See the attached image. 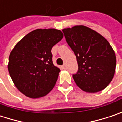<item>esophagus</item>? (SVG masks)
Segmentation results:
<instances>
[{
    "label": "esophagus",
    "mask_w": 122,
    "mask_h": 122,
    "mask_svg": "<svg viewBox=\"0 0 122 122\" xmlns=\"http://www.w3.org/2000/svg\"><path fill=\"white\" fill-rule=\"evenodd\" d=\"M62 68H63L64 70H66V69H67V65H66V63H64V64L62 66Z\"/></svg>",
    "instance_id": "34e87169"
}]
</instances>
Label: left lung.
<instances>
[{"mask_svg": "<svg viewBox=\"0 0 122 122\" xmlns=\"http://www.w3.org/2000/svg\"><path fill=\"white\" fill-rule=\"evenodd\" d=\"M63 32L76 57L78 72L72 76L78 87L90 93L106 88L113 79L116 67L115 54L108 41L83 25L65 28Z\"/></svg>", "mask_w": 122, "mask_h": 122, "instance_id": "obj_1", "label": "left lung"}]
</instances>
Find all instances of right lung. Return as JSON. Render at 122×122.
Listing matches in <instances>:
<instances>
[{
    "mask_svg": "<svg viewBox=\"0 0 122 122\" xmlns=\"http://www.w3.org/2000/svg\"><path fill=\"white\" fill-rule=\"evenodd\" d=\"M63 37L56 29H37L27 34L11 50L8 71L17 89L36 99L53 89L60 69L52 62V48Z\"/></svg>",
    "mask_w": 122,
    "mask_h": 122,
    "instance_id": "1",
    "label": "right lung"
}]
</instances>
